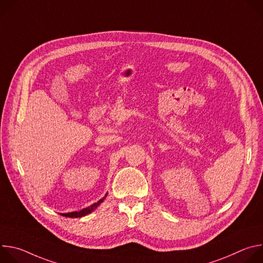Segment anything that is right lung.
Listing matches in <instances>:
<instances>
[{
	"instance_id": "obj_1",
	"label": "right lung",
	"mask_w": 263,
	"mask_h": 263,
	"mask_svg": "<svg viewBox=\"0 0 263 263\" xmlns=\"http://www.w3.org/2000/svg\"><path fill=\"white\" fill-rule=\"evenodd\" d=\"M104 199H105V198H103V199H101L100 201H98L97 203L92 204L90 207L84 208V209H82V210H80V211H74V212H69V213H61V215L66 216V217H81V216H84V215L90 213L91 211H93V210L103 202Z\"/></svg>"
}]
</instances>
